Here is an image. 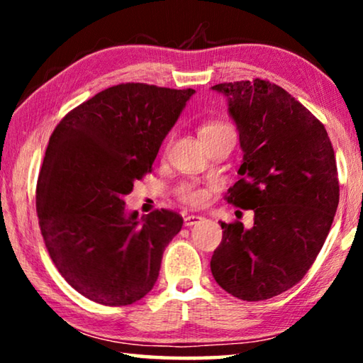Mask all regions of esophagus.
Instances as JSON below:
<instances>
[{
    "mask_svg": "<svg viewBox=\"0 0 363 363\" xmlns=\"http://www.w3.org/2000/svg\"><path fill=\"white\" fill-rule=\"evenodd\" d=\"M201 219V216H196V214H187L186 218H184V225H194L199 223V220Z\"/></svg>",
    "mask_w": 363,
    "mask_h": 363,
    "instance_id": "obj_1",
    "label": "esophagus"
}]
</instances>
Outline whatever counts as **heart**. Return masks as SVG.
<instances>
[{
  "label": "heart",
  "instance_id": "b5f03b06",
  "mask_svg": "<svg viewBox=\"0 0 363 363\" xmlns=\"http://www.w3.org/2000/svg\"><path fill=\"white\" fill-rule=\"evenodd\" d=\"M230 128L227 123L223 121H208L203 126L200 128V138L206 136L210 133H216L220 130H227ZM176 195L182 203L190 205V206H201L208 200V192L200 186H196L194 182H184L179 187L176 189Z\"/></svg>",
  "mask_w": 363,
  "mask_h": 363
}]
</instances>
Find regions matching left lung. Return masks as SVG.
<instances>
[{
  "instance_id": "left-lung-1",
  "label": "left lung",
  "mask_w": 363,
  "mask_h": 363,
  "mask_svg": "<svg viewBox=\"0 0 363 363\" xmlns=\"http://www.w3.org/2000/svg\"><path fill=\"white\" fill-rule=\"evenodd\" d=\"M227 96L243 163L225 200L255 211V224L220 223L211 257L220 288L243 301L290 290L314 264L333 223L340 181L323 123L275 83L255 78L213 86Z\"/></svg>"
}]
</instances>
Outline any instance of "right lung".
Segmentation results:
<instances>
[{"label":"right lung","mask_w":363,"mask_h":363,"mask_svg":"<svg viewBox=\"0 0 363 363\" xmlns=\"http://www.w3.org/2000/svg\"><path fill=\"white\" fill-rule=\"evenodd\" d=\"M194 89L121 83L70 110L49 138L36 184L43 240L67 284L94 303L128 306L158 279L182 227L173 210L138 219L123 196L152 171Z\"/></svg>","instance_id":"right-lung-1"}]
</instances>
